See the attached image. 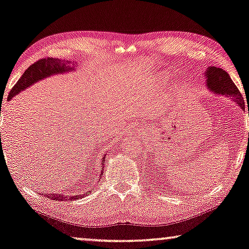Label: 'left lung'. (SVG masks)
<instances>
[{"label": "left lung", "instance_id": "obj_1", "mask_svg": "<svg viewBox=\"0 0 249 249\" xmlns=\"http://www.w3.org/2000/svg\"><path fill=\"white\" fill-rule=\"evenodd\" d=\"M205 76V86L210 92L218 96H225L232 98L234 103L239 106L241 109L245 110L244 98L239 92V90L231 80L230 75L225 70L215 68V66H209L204 72ZM249 115V107H248Z\"/></svg>", "mask_w": 249, "mask_h": 249}]
</instances>
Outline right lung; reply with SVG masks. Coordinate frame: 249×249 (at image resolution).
I'll use <instances>...</instances> for the list:
<instances>
[{"label": "right lung", "instance_id": "add662e5", "mask_svg": "<svg viewBox=\"0 0 249 249\" xmlns=\"http://www.w3.org/2000/svg\"><path fill=\"white\" fill-rule=\"evenodd\" d=\"M69 62L70 61H63V59H58V58L47 57V58H41L36 63H34L33 65H30L29 68L24 71L22 76L19 79V81L16 83V86L13 87L11 91H10L8 101H10L13 97H16L17 94L20 93V91L26 90L27 88H29L30 86H33L34 83L40 81V80L50 78V76L55 75V74H64L66 72H71L73 70H75L73 69V66L76 65V63L73 62V66H71L69 64ZM0 116H1V110H0ZM0 141H1V136H0ZM105 158H106V155L101 158V166H103L105 162ZM101 177H103V170L99 173L98 180H100ZM89 193H90L89 191L83 194H64V193L46 194L45 193V196H46L47 198L53 199V201L66 202V201H74V199L82 198L83 196H86Z\"/></svg>", "mask_w": 249, "mask_h": 249}]
</instances>
